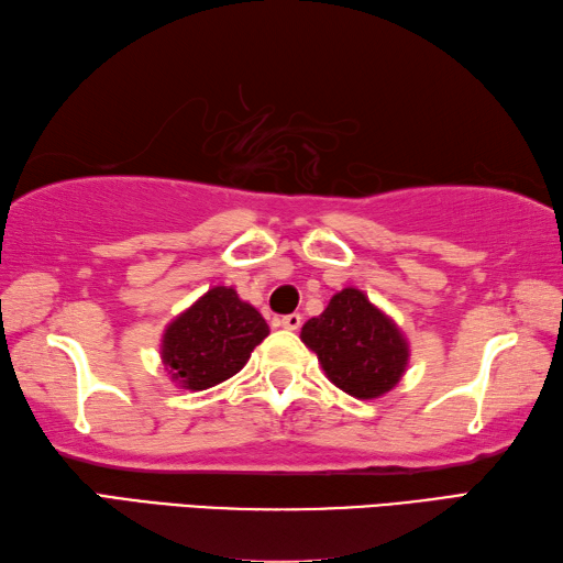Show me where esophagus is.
<instances>
[{
	"label": "esophagus",
	"instance_id": "obj_1",
	"mask_svg": "<svg viewBox=\"0 0 563 563\" xmlns=\"http://www.w3.org/2000/svg\"><path fill=\"white\" fill-rule=\"evenodd\" d=\"M278 324H280L283 329H290V332H295V329L302 327V314H297V312L285 314V317H280Z\"/></svg>",
	"mask_w": 563,
	"mask_h": 563
}]
</instances>
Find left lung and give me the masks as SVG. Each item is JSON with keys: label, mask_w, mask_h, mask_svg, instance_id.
I'll use <instances>...</instances> for the list:
<instances>
[{"label": "left lung", "mask_w": 563, "mask_h": 563, "mask_svg": "<svg viewBox=\"0 0 563 563\" xmlns=\"http://www.w3.org/2000/svg\"><path fill=\"white\" fill-rule=\"evenodd\" d=\"M300 339L327 378L358 400L390 393L410 361L398 324L356 288L336 292L322 314L307 319Z\"/></svg>", "instance_id": "1"}]
</instances>
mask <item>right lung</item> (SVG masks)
Wrapping results in <instances>:
<instances>
[{
    "mask_svg": "<svg viewBox=\"0 0 563 563\" xmlns=\"http://www.w3.org/2000/svg\"><path fill=\"white\" fill-rule=\"evenodd\" d=\"M268 332L256 307L241 300L234 288L217 285L168 324L161 358L183 388L207 390L236 376Z\"/></svg>",
    "mask_w": 563,
    "mask_h": 563,
    "instance_id": "right-lung-1",
    "label": "right lung"
}]
</instances>
